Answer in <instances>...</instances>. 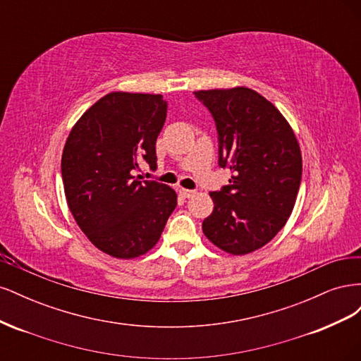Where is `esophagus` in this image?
I'll return each mask as SVG.
<instances>
[{"label": "esophagus", "instance_id": "1", "mask_svg": "<svg viewBox=\"0 0 361 361\" xmlns=\"http://www.w3.org/2000/svg\"><path fill=\"white\" fill-rule=\"evenodd\" d=\"M179 192H180L182 197H185V199H190V197H192V195L195 194L192 190H185V188H180Z\"/></svg>", "mask_w": 361, "mask_h": 361}]
</instances>
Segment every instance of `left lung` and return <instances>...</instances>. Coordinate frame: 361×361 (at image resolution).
Segmentation results:
<instances>
[{
  "label": "left lung",
  "instance_id": "8db88e82",
  "mask_svg": "<svg viewBox=\"0 0 361 361\" xmlns=\"http://www.w3.org/2000/svg\"><path fill=\"white\" fill-rule=\"evenodd\" d=\"M220 143L227 187L211 192L212 214L203 233L220 250L244 256L267 245L290 216L301 183L302 158L289 122L248 87L199 90Z\"/></svg>",
  "mask_w": 361,
  "mask_h": 361
}]
</instances>
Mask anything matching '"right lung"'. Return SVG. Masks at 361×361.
<instances>
[{
    "label": "right lung",
    "instance_id": "1",
    "mask_svg": "<svg viewBox=\"0 0 361 361\" xmlns=\"http://www.w3.org/2000/svg\"><path fill=\"white\" fill-rule=\"evenodd\" d=\"M166 116L162 94L111 92L78 118L64 145L68 206L89 241L108 256L146 255L178 204L173 188L134 176L140 162L157 167Z\"/></svg>",
    "mask_w": 361,
    "mask_h": 361
}]
</instances>
